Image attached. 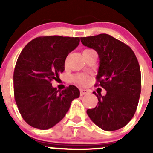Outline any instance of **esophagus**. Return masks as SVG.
<instances>
[{"label": "esophagus", "mask_w": 153, "mask_h": 153, "mask_svg": "<svg viewBox=\"0 0 153 153\" xmlns=\"http://www.w3.org/2000/svg\"><path fill=\"white\" fill-rule=\"evenodd\" d=\"M89 92L88 90H80V95L81 96H83V95H86V94H87Z\"/></svg>", "instance_id": "34e87169"}]
</instances>
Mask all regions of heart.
<instances>
[{"label":"heart","instance_id":"obj_1","mask_svg":"<svg viewBox=\"0 0 153 153\" xmlns=\"http://www.w3.org/2000/svg\"><path fill=\"white\" fill-rule=\"evenodd\" d=\"M90 50H85L84 51H88ZM74 80L77 83H79V85H82V86H86L90 83V77L89 76L85 75V74H78L74 77Z\"/></svg>","mask_w":153,"mask_h":153}]
</instances>
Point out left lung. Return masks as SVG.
<instances>
[{
  "label": "left lung",
  "mask_w": 153,
  "mask_h": 153,
  "mask_svg": "<svg viewBox=\"0 0 153 153\" xmlns=\"http://www.w3.org/2000/svg\"><path fill=\"white\" fill-rule=\"evenodd\" d=\"M80 40L98 53L96 86L106 90L105 96L93 92L98 104L86 113L103 130L121 129L132 120L140 100L141 72L137 58L129 46L109 34L80 37Z\"/></svg>",
  "instance_id": "obj_1"
}]
</instances>
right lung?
Segmentation results:
<instances>
[{"mask_svg":"<svg viewBox=\"0 0 153 153\" xmlns=\"http://www.w3.org/2000/svg\"><path fill=\"white\" fill-rule=\"evenodd\" d=\"M79 44V37L46 36L27 44L13 72L14 99L25 122L39 129L54 126L65 117L79 90L74 85L60 91L51 81L60 79L67 55Z\"/></svg>","mask_w":153,"mask_h":153,"instance_id":"add662e5","label":"right lung"}]
</instances>
